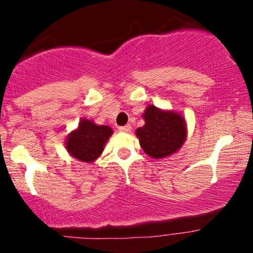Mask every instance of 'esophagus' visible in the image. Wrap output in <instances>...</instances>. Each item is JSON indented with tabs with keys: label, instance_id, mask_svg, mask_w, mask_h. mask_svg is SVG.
I'll use <instances>...</instances> for the list:
<instances>
[{
	"label": "esophagus",
	"instance_id": "1",
	"mask_svg": "<svg viewBox=\"0 0 253 253\" xmlns=\"http://www.w3.org/2000/svg\"><path fill=\"white\" fill-rule=\"evenodd\" d=\"M118 129L120 130V132L128 133V132H130V126H129V125H127V126H121V127H119Z\"/></svg>",
	"mask_w": 253,
	"mask_h": 253
}]
</instances>
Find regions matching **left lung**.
<instances>
[{
	"label": "left lung",
	"instance_id": "1",
	"mask_svg": "<svg viewBox=\"0 0 253 253\" xmlns=\"http://www.w3.org/2000/svg\"><path fill=\"white\" fill-rule=\"evenodd\" d=\"M145 125L135 130L141 149L151 158H167L182 147L187 139V123L175 110H164L156 106L146 107Z\"/></svg>",
	"mask_w": 253,
	"mask_h": 253
}]
</instances>
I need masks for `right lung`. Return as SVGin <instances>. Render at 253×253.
I'll list each match as a JSON object with an SVG mask.
<instances>
[{"label": "right lung", "mask_w": 253, "mask_h": 253, "mask_svg": "<svg viewBox=\"0 0 253 253\" xmlns=\"http://www.w3.org/2000/svg\"><path fill=\"white\" fill-rule=\"evenodd\" d=\"M113 129L106 125H96L94 121L83 118L76 129L69 133L65 140V149L69 155L84 163H92L103 152Z\"/></svg>", "instance_id": "add662e5"}]
</instances>
